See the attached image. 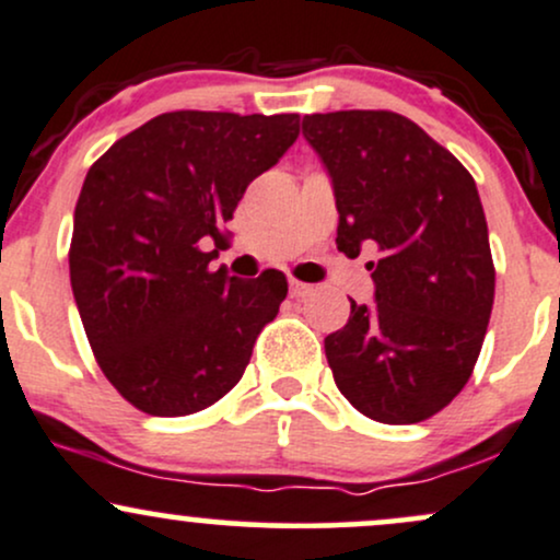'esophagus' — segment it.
Masks as SVG:
<instances>
[{
  "label": "esophagus",
  "mask_w": 560,
  "mask_h": 560,
  "mask_svg": "<svg viewBox=\"0 0 560 560\" xmlns=\"http://www.w3.org/2000/svg\"><path fill=\"white\" fill-rule=\"evenodd\" d=\"M289 294H292V298H307V294H313V287L305 284V281L289 279Z\"/></svg>",
  "instance_id": "1"
}]
</instances>
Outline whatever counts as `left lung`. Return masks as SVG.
Here are the masks:
<instances>
[{
  "label": "left lung",
  "instance_id": "obj_1",
  "mask_svg": "<svg viewBox=\"0 0 560 560\" xmlns=\"http://www.w3.org/2000/svg\"><path fill=\"white\" fill-rule=\"evenodd\" d=\"M337 199V247L369 262L374 302L324 339L334 382L382 423H419L466 387L494 300L485 210L471 173L405 115L302 118Z\"/></svg>",
  "mask_w": 560,
  "mask_h": 560
}]
</instances>
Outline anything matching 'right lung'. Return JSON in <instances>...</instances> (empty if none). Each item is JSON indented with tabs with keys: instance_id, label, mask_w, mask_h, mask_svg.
Listing matches in <instances>:
<instances>
[{
	"instance_id": "right-lung-1",
	"label": "right lung",
	"mask_w": 560,
	"mask_h": 560,
	"mask_svg": "<svg viewBox=\"0 0 560 560\" xmlns=\"http://www.w3.org/2000/svg\"><path fill=\"white\" fill-rule=\"evenodd\" d=\"M298 133L294 113H163L89 168L70 287L102 374L133 408L189 416L242 378L287 298V276L242 281L210 260L244 189Z\"/></svg>"
}]
</instances>
